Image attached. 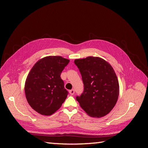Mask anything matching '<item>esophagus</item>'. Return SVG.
I'll list each match as a JSON object with an SVG mask.
<instances>
[{
	"mask_svg": "<svg viewBox=\"0 0 148 148\" xmlns=\"http://www.w3.org/2000/svg\"><path fill=\"white\" fill-rule=\"evenodd\" d=\"M69 92H70L71 95H73L75 94V90H74V89H71V90H70Z\"/></svg>",
	"mask_w": 148,
	"mask_h": 148,
	"instance_id": "34e87169",
	"label": "esophagus"
}]
</instances>
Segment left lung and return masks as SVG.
I'll use <instances>...</instances> for the list:
<instances>
[{
	"label": "left lung",
	"mask_w": 148,
	"mask_h": 148,
	"mask_svg": "<svg viewBox=\"0 0 148 148\" xmlns=\"http://www.w3.org/2000/svg\"><path fill=\"white\" fill-rule=\"evenodd\" d=\"M81 73L84 91L76 99L91 117H104L114 108L119 95L117 76L111 65L100 57L76 59Z\"/></svg>",
	"instance_id": "8db88e82"
}]
</instances>
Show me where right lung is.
<instances>
[{
    "label": "right lung",
    "mask_w": 148,
    "mask_h": 148,
    "mask_svg": "<svg viewBox=\"0 0 148 148\" xmlns=\"http://www.w3.org/2000/svg\"><path fill=\"white\" fill-rule=\"evenodd\" d=\"M70 60L48 56L38 61L26 79L25 92L28 104L39 114L51 115L61 107L69 92L60 78Z\"/></svg>",
    "instance_id": "1"
}]
</instances>
